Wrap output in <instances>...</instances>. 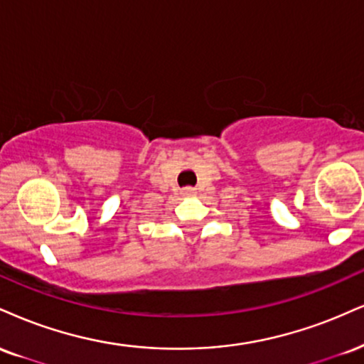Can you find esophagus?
I'll list each match as a JSON object with an SVG mask.
<instances>
[{"mask_svg": "<svg viewBox=\"0 0 364 364\" xmlns=\"http://www.w3.org/2000/svg\"><path fill=\"white\" fill-rule=\"evenodd\" d=\"M183 195H195V188H191V186H186L185 190H183Z\"/></svg>", "mask_w": 364, "mask_h": 364, "instance_id": "esophagus-1", "label": "esophagus"}]
</instances>
